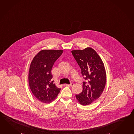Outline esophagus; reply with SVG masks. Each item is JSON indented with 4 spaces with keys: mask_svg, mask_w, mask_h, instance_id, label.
<instances>
[{
    "mask_svg": "<svg viewBox=\"0 0 134 134\" xmlns=\"http://www.w3.org/2000/svg\"><path fill=\"white\" fill-rule=\"evenodd\" d=\"M66 86H72L73 85H74V83H70V85H69V84H65V85Z\"/></svg>",
    "mask_w": 134,
    "mask_h": 134,
    "instance_id": "esophagus-1",
    "label": "esophagus"
}]
</instances>
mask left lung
I'll list each match as a JSON object with an SVG mask.
<instances>
[{
	"label": "left lung",
	"mask_w": 134,
	"mask_h": 134,
	"mask_svg": "<svg viewBox=\"0 0 134 134\" xmlns=\"http://www.w3.org/2000/svg\"><path fill=\"white\" fill-rule=\"evenodd\" d=\"M71 53L86 81L83 82L82 92L75 97L81 105H88L99 98L104 90L106 82L104 63L98 54L92 48L74 50Z\"/></svg>",
	"instance_id": "1"
}]
</instances>
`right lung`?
I'll use <instances>...</instances> for the list:
<instances>
[{
  "label": "right lung",
  "mask_w": 134,
  "mask_h": 134,
  "mask_svg": "<svg viewBox=\"0 0 134 134\" xmlns=\"http://www.w3.org/2000/svg\"><path fill=\"white\" fill-rule=\"evenodd\" d=\"M63 50L43 49L36 55L30 64L28 81L33 95L38 100L49 103L55 100L60 89L52 81L51 70Z\"/></svg>",
  "instance_id": "add662e5"
}]
</instances>
